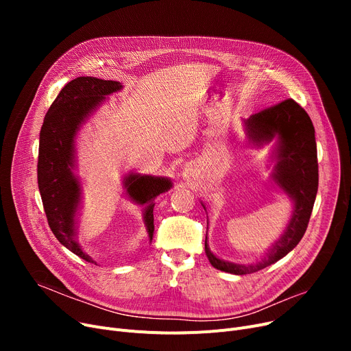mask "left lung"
Segmentation results:
<instances>
[{
    "label": "left lung",
    "mask_w": 351,
    "mask_h": 351,
    "mask_svg": "<svg viewBox=\"0 0 351 351\" xmlns=\"http://www.w3.org/2000/svg\"><path fill=\"white\" fill-rule=\"evenodd\" d=\"M246 128L250 141L257 145H263L278 135L279 147L274 179L293 197L294 210L285 234L259 263L234 265L220 261L209 250L205 241V253L212 266L232 274L259 271L280 261L298 246L307 229L319 186L315 126L296 101L289 98L261 110L246 121Z\"/></svg>",
    "instance_id": "1"
}]
</instances>
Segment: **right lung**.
<instances>
[{
  "label": "right lung",
  "instance_id": "obj_1",
  "mask_svg": "<svg viewBox=\"0 0 351 351\" xmlns=\"http://www.w3.org/2000/svg\"><path fill=\"white\" fill-rule=\"evenodd\" d=\"M117 81H104L94 77H80L68 82L55 98L45 115L40 132L38 152V188L48 225L61 245L94 263L73 239V222L80 200V183L71 172L73 138L84 118L105 95L119 90ZM126 192L135 202L143 205L145 223L152 241L154 206L152 199L169 191L172 183L165 178L129 175L125 180Z\"/></svg>",
  "mask_w": 351,
  "mask_h": 351
}]
</instances>
